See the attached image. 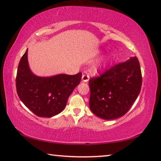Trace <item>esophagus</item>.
<instances>
[{
	"mask_svg": "<svg viewBox=\"0 0 161 161\" xmlns=\"http://www.w3.org/2000/svg\"><path fill=\"white\" fill-rule=\"evenodd\" d=\"M81 79H82V81L84 82H87L89 80H90V76H89V75H83Z\"/></svg>",
	"mask_w": 161,
	"mask_h": 161,
	"instance_id": "34e87169",
	"label": "esophagus"
}]
</instances>
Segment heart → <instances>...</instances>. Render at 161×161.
<instances>
[{
    "label": "heart",
    "mask_w": 161,
    "mask_h": 161,
    "mask_svg": "<svg viewBox=\"0 0 161 161\" xmlns=\"http://www.w3.org/2000/svg\"><path fill=\"white\" fill-rule=\"evenodd\" d=\"M109 63V58H104L103 60L99 61V62L96 65V69L97 71H102L104 69L106 68L107 66H108Z\"/></svg>",
    "instance_id": "1"
}]
</instances>
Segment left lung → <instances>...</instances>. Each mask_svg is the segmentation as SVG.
<instances>
[{"label":"left lung","instance_id":"obj_1","mask_svg":"<svg viewBox=\"0 0 161 161\" xmlns=\"http://www.w3.org/2000/svg\"><path fill=\"white\" fill-rule=\"evenodd\" d=\"M90 108L96 116L114 119L125 114L139 95L142 74L136 57L117 64L89 81Z\"/></svg>","mask_w":161,"mask_h":161}]
</instances>
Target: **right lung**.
I'll use <instances>...</instances> for the list:
<instances>
[{"mask_svg":"<svg viewBox=\"0 0 161 161\" xmlns=\"http://www.w3.org/2000/svg\"><path fill=\"white\" fill-rule=\"evenodd\" d=\"M81 79V72L48 77L35 75L29 68L27 49L18 67L16 91L22 103L36 115L52 117L64 110L69 97Z\"/></svg>","mask_w":161,"mask_h":161,"instance_id":"obj_1","label":"right lung"}]
</instances>
